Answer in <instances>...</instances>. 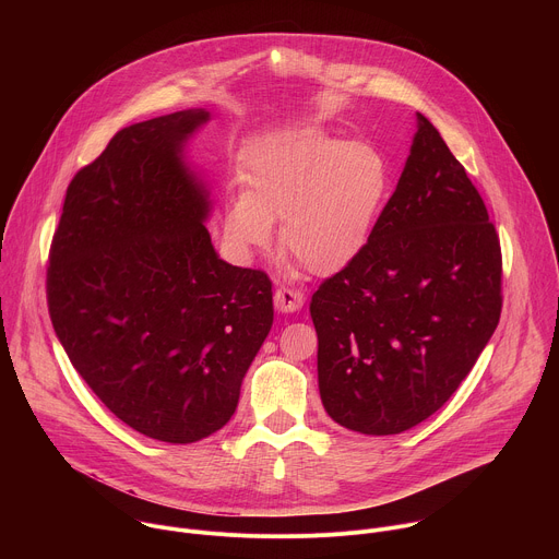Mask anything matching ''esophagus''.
I'll return each mask as SVG.
<instances>
[{
	"mask_svg": "<svg viewBox=\"0 0 559 559\" xmlns=\"http://www.w3.org/2000/svg\"><path fill=\"white\" fill-rule=\"evenodd\" d=\"M302 302H305V296H302V292H298V289H289V287H278L276 292H274V307L278 309V311H296V309H300L302 307Z\"/></svg>",
	"mask_w": 559,
	"mask_h": 559,
	"instance_id": "1",
	"label": "esophagus"
}]
</instances>
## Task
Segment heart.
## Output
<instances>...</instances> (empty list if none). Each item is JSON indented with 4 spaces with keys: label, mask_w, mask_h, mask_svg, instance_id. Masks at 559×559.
Wrapping results in <instances>:
<instances>
[{
    "label": "heart",
    "mask_w": 559,
    "mask_h": 559,
    "mask_svg": "<svg viewBox=\"0 0 559 559\" xmlns=\"http://www.w3.org/2000/svg\"><path fill=\"white\" fill-rule=\"evenodd\" d=\"M241 197L227 199L221 227L243 259L278 241L311 274L347 267L367 246L384 207L391 177L369 143L347 141L318 126L276 130L254 141L238 170Z\"/></svg>",
    "instance_id": "heart-1"
}]
</instances>
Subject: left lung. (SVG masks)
Here are the masks:
<instances>
[{
    "instance_id": "8db88e82",
    "label": "left lung",
    "mask_w": 559,
    "mask_h": 559,
    "mask_svg": "<svg viewBox=\"0 0 559 559\" xmlns=\"http://www.w3.org/2000/svg\"><path fill=\"white\" fill-rule=\"evenodd\" d=\"M502 311L487 205L433 123L418 132L365 250L311 296L318 389L338 425L403 433L473 369Z\"/></svg>"
}]
</instances>
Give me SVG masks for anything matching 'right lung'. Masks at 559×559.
Segmentation results:
<instances>
[{"label": "right lung", "mask_w": 559, "mask_h": 559, "mask_svg": "<svg viewBox=\"0 0 559 559\" xmlns=\"http://www.w3.org/2000/svg\"><path fill=\"white\" fill-rule=\"evenodd\" d=\"M207 119L119 130L70 181L46 274L72 367L121 423L173 444L227 425L274 321L270 276L218 259L203 225L183 143Z\"/></svg>", "instance_id": "1"}]
</instances>
